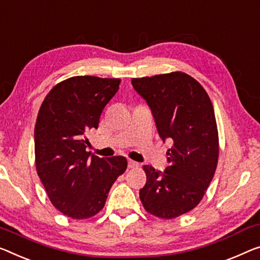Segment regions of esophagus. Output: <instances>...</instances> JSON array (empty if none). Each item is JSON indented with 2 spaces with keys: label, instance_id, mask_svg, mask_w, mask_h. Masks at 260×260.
<instances>
[{
  "label": "esophagus",
  "instance_id": "1",
  "mask_svg": "<svg viewBox=\"0 0 260 260\" xmlns=\"http://www.w3.org/2000/svg\"><path fill=\"white\" fill-rule=\"evenodd\" d=\"M139 167L138 162H135L133 160H128V168H137Z\"/></svg>",
  "mask_w": 260,
  "mask_h": 260
}]
</instances>
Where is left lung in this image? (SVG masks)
Here are the masks:
<instances>
[{
	"label": "left lung",
	"mask_w": 260,
	"mask_h": 260,
	"mask_svg": "<svg viewBox=\"0 0 260 260\" xmlns=\"http://www.w3.org/2000/svg\"><path fill=\"white\" fill-rule=\"evenodd\" d=\"M132 85L152 110L160 138L173 142L165 173L142 167L147 181L140 200L149 214L175 218L202 201L215 175L219 142L214 107L202 85L181 71L133 78Z\"/></svg>",
	"instance_id": "1"
}]
</instances>
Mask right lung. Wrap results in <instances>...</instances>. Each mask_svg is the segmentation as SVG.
<instances>
[{
  "instance_id": "1",
  "label": "right lung",
  "mask_w": 260,
  "mask_h": 260,
  "mask_svg": "<svg viewBox=\"0 0 260 260\" xmlns=\"http://www.w3.org/2000/svg\"><path fill=\"white\" fill-rule=\"evenodd\" d=\"M121 79L76 76L46 94L35 126V164L50 202L73 219L104 208L108 191L127 168L123 156L102 158L86 152V134L98 128Z\"/></svg>"
}]
</instances>
